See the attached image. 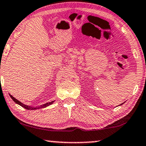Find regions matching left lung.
Masks as SVG:
<instances>
[{
  "label": "left lung",
  "mask_w": 146,
  "mask_h": 146,
  "mask_svg": "<svg viewBox=\"0 0 146 146\" xmlns=\"http://www.w3.org/2000/svg\"><path fill=\"white\" fill-rule=\"evenodd\" d=\"M120 105H122V104H120Z\"/></svg>",
  "instance_id": "obj_1"
}]
</instances>
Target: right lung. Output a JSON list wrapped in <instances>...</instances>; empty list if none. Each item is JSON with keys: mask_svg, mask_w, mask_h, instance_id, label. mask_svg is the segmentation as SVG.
Listing matches in <instances>:
<instances>
[{"mask_svg": "<svg viewBox=\"0 0 146 146\" xmlns=\"http://www.w3.org/2000/svg\"><path fill=\"white\" fill-rule=\"evenodd\" d=\"M10 98H11L12 99H13V101H14V102H15L16 103H17V104L20 105V106H22V107H24V108L26 109H28V110H33V109H40V108H44V107H46L48 106V105H51L52 103L54 102V101H51V102L47 103H46V104H45V105H42V106H41L40 107H31L27 106V105H26L23 104L22 103H21L20 101H19L18 100H17V99H16V98H14V97L12 96H11V95H10Z\"/></svg>", "mask_w": 146, "mask_h": 146, "instance_id": "right-lung-1", "label": "right lung"}]
</instances>
